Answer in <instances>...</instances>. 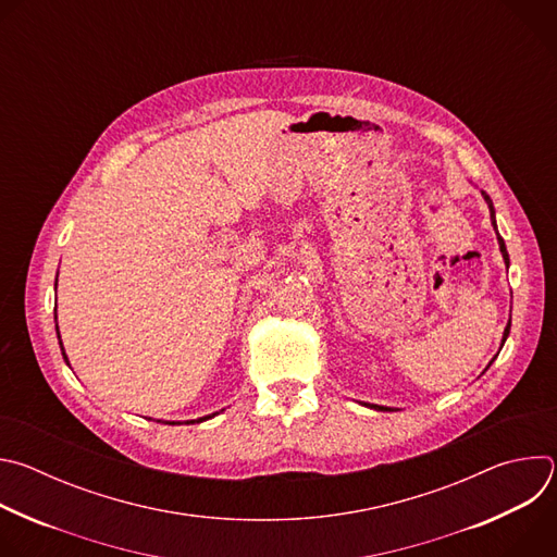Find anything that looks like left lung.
I'll use <instances>...</instances> for the list:
<instances>
[{
    "label": "left lung",
    "mask_w": 557,
    "mask_h": 557,
    "mask_svg": "<svg viewBox=\"0 0 557 557\" xmlns=\"http://www.w3.org/2000/svg\"><path fill=\"white\" fill-rule=\"evenodd\" d=\"M483 196H485V200H487V205H490V211H492V224L496 226V211H494V202H492V198L483 191ZM496 233H498V228H496ZM498 245H500V251H503V258H505V264L509 267V253H507V247H505V240L503 237L498 235ZM509 329H511V320H509V324H507V329H505V335H503V344L507 342V337H509ZM374 410H385V408H379V406H374Z\"/></svg>",
    "instance_id": "left-lung-1"
}]
</instances>
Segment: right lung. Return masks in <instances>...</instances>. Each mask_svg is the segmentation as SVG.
<instances>
[{"mask_svg": "<svg viewBox=\"0 0 557 557\" xmlns=\"http://www.w3.org/2000/svg\"><path fill=\"white\" fill-rule=\"evenodd\" d=\"M54 320H57V317H54ZM57 337H59V326H57ZM59 344H61V337H59ZM61 350H63V344H61ZM63 359L67 361L65 352H63ZM207 419H211V417H202V419H198V421H187V423H202V421H207ZM158 423H161V421H158ZM172 425H174V423H172Z\"/></svg>", "mask_w": 557, "mask_h": 557, "instance_id": "obj_1", "label": "right lung"}]
</instances>
